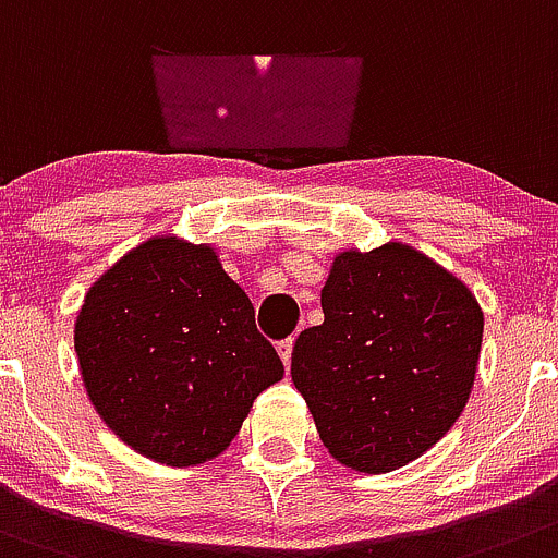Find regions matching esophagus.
Segmentation results:
<instances>
[{"instance_id": "obj_1", "label": "esophagus", "mask_w": 558, "mask_h": 558, "mask_svg": "<svg viewBox=\"0 0 558 558\" xmlns=\"http://www.w3.org/2000/svg\"><path fill=\"white\" fill-rule=\"evenodd\" d=\"M291 350H294V339H286L278 344V353H280V359H283L286 369L291 366Z\"/></svg>"}]
</instances>
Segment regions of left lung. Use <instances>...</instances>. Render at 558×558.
<instances>
[{
	"instance_id": "left-lung-1",
	"label": "left lung",
	"mask_w": 558,
	"mask_h": 558,
	"mask_svg": "<svg viewBox=\"0 0 558 558\" xmlns=\"http://www.w3.org/2000/svg\"><path fill=\"white\" fill-rule=\"evenodd\" d=\"M323 325L303 330L291 380L319 439L355 473H391L453 428L475 384L484 311L423 250L350 247L330 264Z\"/></svg>"
}]
</instances>
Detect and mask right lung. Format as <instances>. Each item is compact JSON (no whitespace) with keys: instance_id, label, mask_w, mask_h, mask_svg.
Segmentation results:
<instances>
[{"instance_id":"obj_1","label":"right lung","mask_w":558,"mask_h":558,"mask_svg":"<svg viewBox=\"0 0 558 558\" xmlns=\"http://www.w3.org/2000/svg\"><path fill=\"white\" fill-rule=\"evenodd\" d=\"M74 350L102 423L169 466L217 459L283 378L219 250L174 233L124 253L85 291Z\"/></svg>"}]
</instances>
